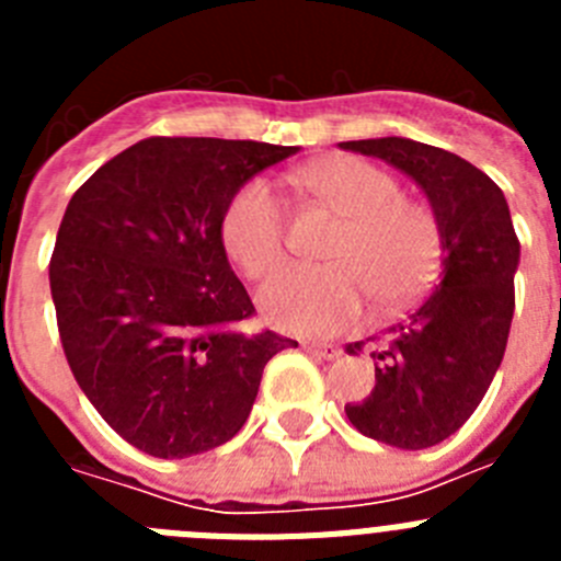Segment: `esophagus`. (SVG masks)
Wrapping results in <instances>:
<instances>
[{
	"instance_id": "1",
	"label": "esophagus",
	"mask_w": 561,
	"mask_h": 561,
	"mask_svg": "<svg viewBox=\"0 0 561 561\" xmlns=\"http://www.w3.org/2000/svg\"><path fill=\"white\" fill-rule=\"evenodd\" d=\"M304 348L317 359H336L342 354L340 345H331V342H306Z\"/></svg>"
}]
</instances>
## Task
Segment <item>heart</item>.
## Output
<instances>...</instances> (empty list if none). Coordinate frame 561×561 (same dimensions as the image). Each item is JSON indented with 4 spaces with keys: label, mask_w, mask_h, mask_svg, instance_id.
Returning <instances> with one entry per match:
<instances>
[{
    "label": "heart",
    "mask_w": 561,
    "mask_h": 561,
    "mask_svg": "<svg viewBox=\"0 0 561 561\" xmlns=\"http://www.w3.org/2000/svg\"><path fill=\"white\" fill-rule=\"evenodd\" d=\"M314 199L342 219L323 266H291L264 286L257 304L275 329L300 336L336 334L356 323L365 300L399 311L435 284L444 236L424 205L401 199L388 171L356 157L314 162L297 173ZM221 244L252 280L286 261V210L261 176L247 180L221 213Z\"/></svg>",
    "instance_id": "b5f03b06"
}]
</instances>
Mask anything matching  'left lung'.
Here are the masks:
<instances>
[{
    "instance_id": "1",
    "label": "left lung",
    "mask_w": 561,
    "mask_h": 561,
    "mask_svg": "<svg viewBox=\"0 0 561 561\" xmlns=\"http://www.w3.org/2000/svg\"><path fill=\"white\" fill-rule=\"evenodd\" d=\"M379 157L427 193L444 236V272L433 291L376 345V388L345 404L368 438L427 449L458 433L497 374L514 317L519 241L505 196L458 153L408 137L340 142ZM362 348V342H356Z\"/></svg>"
}]
</instances>
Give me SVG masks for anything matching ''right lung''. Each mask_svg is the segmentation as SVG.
<instances>
[{
	"label": "right lung",
	"mask_w": 561,
	"mask_h": 561,
	"mask_svg": "<svg viewBox=\"0 0 561 561\" xmlns=\"http://www.w3.org/2000/svg\"><path fill=\"white\" fill-rule=\"evenodd\" d=\"M297 146L148 137L69 199L49 291L72 376L114 433L191 458L244 427L264 365L295 340L247 334L255 314L221 244V213Z\"/></svg>",
	"instance_id": "right-lung-1"
}]
</instances>
